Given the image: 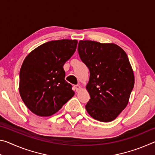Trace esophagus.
Returning <instances> with one entry per match:
<instances>
[{"mask_svg":"<svg viewBox=\"0 0 155 155\" xmlns=\"http://www.w3.org/2000/svg\"><path fill=\"white\" fill-rule=\"evenodd\" d=\"M74 88L76 90V91H77V92H78V91L81 90V86L79 85H77L74 86Z\"/></svg>","mask_w":155,"mask_h":155,"instance_id":"esophagus-1","label":"esophagus"}]
</instances>
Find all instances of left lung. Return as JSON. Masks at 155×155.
Returning <instances> with one entry per match:
<instances>
[{"mask_svg":"<svg viewBox=\"0 0 155 155\" xmlns=\"http://www.w3.org/2000/svg\"><path fill=\"white\" fill-rule=\"evenodd\" d=\"M78 52L90 72L86 89L91 98L86 110L100 122L113 121L127 106L134 87L127 53L117 44L91 40H81Z\"/></svg>","mask_w":155,"mask_h":155,"instance_id":"1","label":"left lung"}]
</instances>
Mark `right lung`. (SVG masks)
Here are the masks:
<instances>
[{"label": "right lung", "mask_w": 155, "mask_h": 155, "mask_svg": "<svg viewBox=\"0 0 155 155\" xmlns=\"http://www.w3.org/2000/svg\"><path fill=\"white\" fill-rule=\"evenodd\" d=\"M76 40L48 41L26 57L20 71L19 91L31 112L51 116L74 95L65 80L64 65L77 49Z\"/></svg>", "instance_id": "1"}]
</instances>
